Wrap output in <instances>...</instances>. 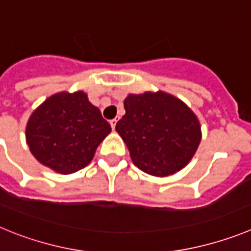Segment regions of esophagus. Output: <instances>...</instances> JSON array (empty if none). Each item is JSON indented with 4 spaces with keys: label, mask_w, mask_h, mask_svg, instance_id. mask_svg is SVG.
<instances>
[{
    "label": "esophagus",
    "mask_w": 251,
    "mask_h": 251,
    "mask_svg": "<svg viewBox=\"0 0 251 251\" xmlns=\"http://www.w3.org/2000/svg\"><path fill=\"white\" fill-rule=\"evenodd\" d=\"M117 122H118V121H117V118L112 119V121L109 122V123H110V126H112V129H114V128H115V126H117Z\"/></svg>",
    "instance_id": "1"
}]
</instances>
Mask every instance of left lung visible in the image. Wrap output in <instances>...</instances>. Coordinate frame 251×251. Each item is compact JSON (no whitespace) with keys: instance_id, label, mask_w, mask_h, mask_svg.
Listing matches in <instances>:
<instances>
[{"instance_id":"8db88e82","label":"left lung","mask_w":251,"mask_h":251,"mask_svg":"<svg viewBox=\"0 0 251 251\" xmlns=\"http://www.w3.org/2000/svg\"><path fill=\"white\" fill-rule=\"evenodd\" d=\"M124 109L115 130L139 170L165 177L191 161L200 145L201 127L182 100L165 92H146L128 95Z\"/></svg>"}]
</instances>
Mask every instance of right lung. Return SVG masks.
Returning <instances> with one entry per match:
<instances>
[{
	"mask_svg": "<svg viewBox=\"0 0 251 251\" xmlns=\"http://www.w3.org/2000/svg\"><path fill=\"white\" fill-rule=\"evenodd\" d=\"M110 130L85 93L63 92L46 99L31 114L26 142L40 163L69 175L89 165Z\"/></svg>",
	"mask_w": 251,
	"mask_h": 251,
	"instance_id": "obj_1",
	"label": "right lung"
}]
</instances>
